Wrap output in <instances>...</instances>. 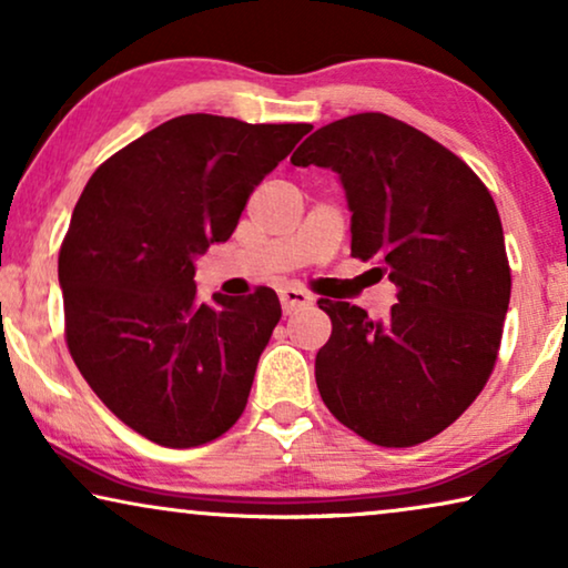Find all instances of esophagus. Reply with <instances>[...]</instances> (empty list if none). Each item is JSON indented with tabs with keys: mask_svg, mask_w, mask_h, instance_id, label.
I'll return each instance as SVG.
<instances>
[{
	"mask_svg": "<svg viewBox=\"0 0 568 568\" xmlns=\"http://www.w3.org/2000/svg\"><path fill=\"white\" fill-rule=\"evenodd\" d=\"M278 300H282V307L286 315H292V313H297V310H305L313 305V297H310L307 292L294 290V286H284V290H278Z\"/></svg>",
	"mask_w": 568,
	"mask_h": 568,
	"instance_id": "obj_1",
	"label": "esophagus"
}]
</instances>
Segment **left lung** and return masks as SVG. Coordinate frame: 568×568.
I'll use <instances>...</instances> for the list:
<instances>
[{"label": "left lung", "instance_id": "8db88e82", "mask_svg": "<svg viewBox=\"0 0 568 568\" xmlns=\"http://www.w3.org/2000/svg\"><path fill=\"white\" fill-rule=\"evenodd\" d=\"M292 165L338 173L352 255L398 286L385 321L317 300L333 323L315 356L323 403L372 445L432 439L478 398L499 354L511 274L491 193L447 146L385 113L317 129Z\"/></svg>", "mask_w": 568, "mask_h": 568}]
</instances>
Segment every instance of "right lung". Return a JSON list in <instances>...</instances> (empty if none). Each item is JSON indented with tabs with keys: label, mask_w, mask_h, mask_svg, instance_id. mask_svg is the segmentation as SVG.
I'll use <instances>...</instances> for the list:
<instances>
[{
	"label": "right lung",
	"mask_w": 568,
	"mask_h": 568,
	"mask_svg": "<svg viewBox=\"0 0 568 568\" xmlns=\"http://www.w3.org/2000/svg\"><path fill=\"white\" fill-rule=\"evenodd\" d=\"M310 123L178 115L100 165L59 251L69 354L123 424L162 447L222 437L245 410L282 305L274 290L196 297V261L230 240Z\"/></svg>",
	"instance_id": "right-lung-1"
}]
</instances>
